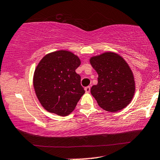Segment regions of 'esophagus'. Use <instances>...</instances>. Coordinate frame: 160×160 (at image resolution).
<instances>
[{"label": "esophagus", "instance_id": "obj_1", "mask_svg": "<svg viewBox=\"0 0 160 160\" xmlns=\"http://www.w3.org/2000/svg\"><path fill=\"white\" fill-rule=\"evenodd\" d=\"M90 90H91V87H90V86H86V87H85V91L86 92H87V93L90 92Z\"/></svg>", "mask_w": 160, "mask_h": 160}]
</instances>
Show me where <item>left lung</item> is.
Returning a JSON list of instances; mask_svg holds the SVG:
<instances>
[{
	"instance_id": "obj_1",
	"label": "left lung",
	"mask_w": 160,
	"mask_h": 160,
	"mask_svg": "<svg viewBox=\"0 0 160 160\" xmlns=\"http://www.w3.org/2000/svg\"><path fill=\"white\" fill-rule=\"evenodd\" d=\"M90 63L98 74V84L91 88V93L99 107L114 112L126 107L135 92L133 75L128 63L112 52L92 57Z\"/></svg>"
}]
</instances>
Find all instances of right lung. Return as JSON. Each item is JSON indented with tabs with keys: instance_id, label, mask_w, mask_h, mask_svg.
Wrapping results in <instances>:
<instances>
[{
	"instance_id": "obj_1",
	"label": "right lung",
	"mask_w": 160,
	"mask_h": 160,
	"mask_svg": "<svg viewBox=\"0 0 160 160\" xmlns=\"http://www.w3.org/2000/svg\"><path fill=\"white\" fill-rule=\"evenodd\" d=\"M80 60L74 53L59 51L42 58L33 78L35 92L42 107L50 112L65 116L74 110L85 90L75 70Z\"/></svg>"
}]
</instances>
